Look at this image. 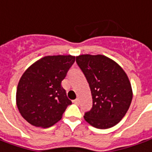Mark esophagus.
I'll return each mask as SVG.
<instances>
[{
	"label": "esophagus",
	"instance_id": "obj_1",
	"mask_svg": "<svg viewBox=\"0 0 152 152\" xmlns=\"http://www.w3.org/2000/svg\"><path fill=\"white\" fill-rule=\"evenodd\" d=\"M73 102H74L76 105H78V104H79V99H77V98H76V100H74V101H73Z\"/></svg>",
	"mask_w": 152,
	"mask_h": 152
}]
</instances>
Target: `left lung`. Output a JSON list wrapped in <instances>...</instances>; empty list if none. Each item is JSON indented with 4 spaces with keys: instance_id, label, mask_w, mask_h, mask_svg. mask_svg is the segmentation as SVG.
<instances>
[{
    "instance_id": "8db88e82",
    "label": "left lung",
    "mask_w": 152,
    "mask_h": 152,
    "mask_svg": "<svg viewBox=\"0 0 152 152\" xmlns=\"http://www.w3.org/2000/svg\"><path fill=\"white\" fill-rule=\"evenodd\" d=\"M76 63L86 78L92 96V108L86 112V122L98 129L119 123L132 100V88L126 73L115 61L103 55H80Z\"/></svg>"
}]
</instances>
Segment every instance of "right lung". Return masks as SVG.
<instances>
[{
	"instance_id": "1",
	"label": "right lung",
	"mask_w": 152,
	"mask_h": 152,
	"mask_svg": "<svg viewBox=\"0 0 152 152\" xmlns=\"http://www.w3.org/2000/svg\"><path fill=\"white\" fill-rule=\"evenodd\" d=\"M71 55L46 56L30 66L16 89V106L27 122L46 128L61 119L72 102L61 83L75 62Z\"/></svg>"
}]
</instances>
